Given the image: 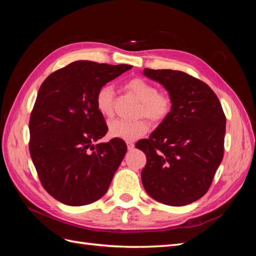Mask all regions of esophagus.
Listing matches in <instances>:
<instances>
[{
    "label": "esophagus",
    "mask_w": 256,
    "mask_h": 256,
    "mask_svg": "<svg viewBox=\"0 0 256 256\" xmlns=\"http://www.w3.org/2000/svg\"><path fill=\"white\" fill-rule=\"evenodd\" d=\"M134 144L132 142H127V148H128L129 150H134Z\"/></svg>",
    "instance_id": "34e87169"
}]
</instances>
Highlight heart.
<instances>
[{"label":"heart","mask_w":256,"mask_h":256,"mask_svg":"<svg viewBox=\"0 0 256 256\" xmlns=\"http://www.w3.org/2000/svg\"><path fill=\"white\" fill-rule=\"evenodd\" d=\"M124 88L140 100L138 115L145 116L154 124L164 122L173 108L172 98L166 92H160L154 84L141 78H134L124 84ZM96 108L106 118H111L114 112V90L110 85L100 88L96 94ZM148 131L144 120H114L109 122V134L113 138L134 141Z\"/></svg>","instance_id":"heart-1"}]
</instances>
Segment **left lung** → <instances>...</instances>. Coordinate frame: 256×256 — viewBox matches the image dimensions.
<instances>
[{"label": "left lung", "mask_w": 256, "mask_h": 256, "mask_svg": "<svg viewBox=\"0 0 256 256\" xmlns=\"http://www.w3.org/2000/svg\"><path fill=\"white\" fill-rule=\"evenodd\" d=\"M143 74L164 85L173 102L168 118L136 144L146 154L143 186L160 203L188 205L208 191L221 164L226 115L214 90L194 76L172 69Z\"/></svg>", "instance_id": "obj_1"}]
</instances>
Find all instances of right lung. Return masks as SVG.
Instances as JSON below:
<instances>
[{
	"mask_svg": "<svg viewBox=\"0 0 256 256\" xmlns=\"http://www.w3.org/2000/svg\"><path fill=\"white\" fill-rule=\"evenodd\" d=\"M131 65L76 60L40 85L30 118V154L50 196L69 206L96 202L127 152L122 138L94 145L108 126L96 108L100 88Z\"/></svg>",
	"mask_w": 256,
	"mask_h": 256,
	"instance_id": "right-lung-1",
	"label": "right lung"
}]
</instances>
